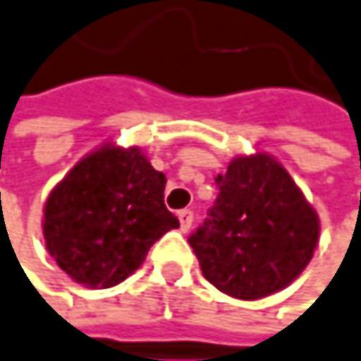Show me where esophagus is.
<instances>
[{"label":"esophagus","mask_w":361,"mask_h":361,"mask_svg":"<svg viewBox=\"0 0 361 361\" xmlns=\"http://www.w3.org/2000/svg\"><path fill=\"white\" fill-rule=\"evenodd\" d=\"M177 218H179V226H182V231H184V233H188L190 226H192V220H195L192 212L190 209H182V212L177 214Z\"/></svg>","instance_id":"esophagus-1"}]
</instances>
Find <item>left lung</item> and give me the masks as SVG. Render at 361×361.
<instances>
[{"label":"left lung","mask_w":361,"mask_h":361,"mask_svg":"<svg viewBox=\"0 0 361 361\" xmlns=\"http://www.w3.org/2000/svg\"><path fill=\"white\" fill-rule=\"evenodd\" d=\"M209 218L190 246L203 276L235 300L278 293L306 269L319 244V214L289 171L257 152L228 162Z\"/></svg>","instance_id":"1"}]
</instances>
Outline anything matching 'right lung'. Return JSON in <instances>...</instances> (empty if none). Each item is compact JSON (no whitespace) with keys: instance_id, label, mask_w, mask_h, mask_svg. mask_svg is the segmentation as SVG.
I'll return each mask as SVG.
<instances>
[{"instance_id":"obj_1","label":"right lung","mask_w":361,"mask_h":361,"mask_svg":"<svg viewBox=\"0 0 361 361\" xmlns=\"http://www.w3.org/2000/svg\"><path fill=\"white\" fill-rule=\"evenodd\" d=\"M164 173L139 147L102 143L49 192L42 235L49 255L79 285L109 289L135 274L179 220L164 205Z\"/></svg>"}]
</instances>
